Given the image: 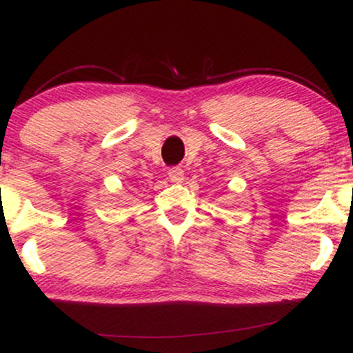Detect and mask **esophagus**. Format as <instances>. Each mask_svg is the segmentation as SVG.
Listing matches in <instances>:
<instances>
[{
  "instance_id": "34e87169",
  "label": "esophagus",
  "mask_w": 353,
  "mask_h": 353,
  "mask_svg": "<svg viewBox=\"0 0 353 353\" xmlns=\"http://www.w3.org/2000/svg\"><path fill=\"white\" fill-rule=\"evenodd\" d=\"M168 176L172 182H182V181H184V171H182L181 168H177V165H174V168L168 169Z\"/></svg>"
}]
</instances>
